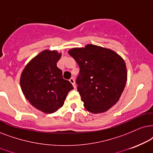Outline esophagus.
<instances>
[{
	"mask_svg": "<svg viewBox=\"0 0 153 153\" xmlns=\"http://www.w3.org/2000/svg\"><path fill=\"white\" fill-rule=\"evenodd\" d=\"M69 81H70V82L71 83V84L73 85V87H74V88H75V87H76V85H75V82L74 79H73V78H71L70 80H69Z\"/></svg>",
	"mask_w": 153,
	"mask_h": 153,
	"instance_id": "1",
	"label": "esophagus"
}]
</instances>
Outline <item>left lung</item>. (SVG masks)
<instances>
[{"instance_id":"left-lung-1","label":"left lung","mask_w":153,"mask_h":153,"mask_svg":"<svg viewBox=\"0 0 153 153\" xmlns=\"http://www.w3.org/2000/svg\"><path fill=\"white\" fill-rule=\"evenodd\" d=\"M68 54L80 67L76 83L85 108L92 113L107 111L119 101L125 87V61L110 49L90 44L71 49Z\"/></svg>"}]
</instances>
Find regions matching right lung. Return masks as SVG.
<instances>
[{
    "label": "right lung",
    "mask_w": 153,
    "mask_h": 153,
    "mask_svg": "<svg viewBox=\"0 0 153 153\" xmlns=\"http://www.w3.org/2000/svg\"><path fill=\"white\" fill-rule=\"evenodd\" d=\"M61 56V53L54 50L42 51L28 63L21 75L20 85L26 99L45 113L58 111L73 89L56 66Z\"/></svg>",
    "instance_id": "add662e5"
}]
</instances>
